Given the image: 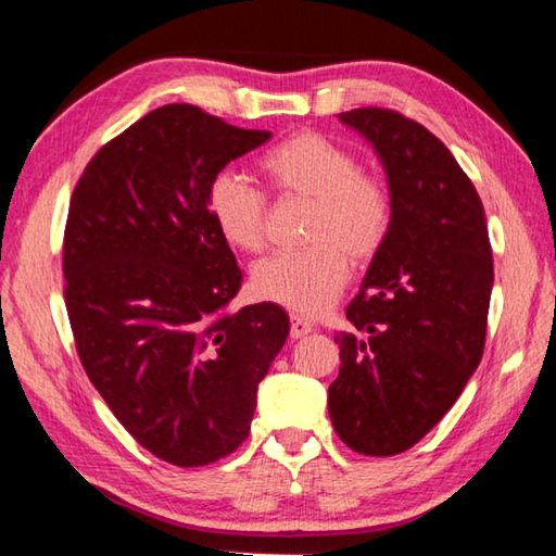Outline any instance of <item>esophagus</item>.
I'll return each instance as SVG.
<instances>
[{"mask_svg": "<svg viewBox=\"0 0 556 556\" xmlns=\"http://www.w3.org/2000/svg\"><path fill=\"white\" fill-rule=\"evenodd\" d=\"M314 331V324L306 321L304 316L291 314V338H304Z\"/></svg>", "mask_w": 556, "mask_h": 556, "instance_id": "1", "label": "esophagus"}]
</instances>
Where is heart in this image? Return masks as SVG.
Instances as JSON below:
<instances>
[{
    "label": "heart",
    "mask_w": 556,
    "mask_h": 556,
    "mask_svg": "<svg viewBox=\"0 0 556 556\" xmlns=\"http://www.w3.org/2000/svg\"><path fill=\"white\" fill-rule=\"evenodd\" d=\"M260 172L285 199L312 201L306 250L279 252L252 271V287L289 312L316 316L341 296L353 265H368L382 250L392 225V203L378 178L333 139L301 131L271 147ZM205 208L225 244L260 252L267 240V203L257 188L230 172L213 176Z\"/></svg>",
    "instance_id": "obj_1"
}]
</instances>
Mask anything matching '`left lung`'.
<instances>
[{
  "mask_svg": "<svg viewBox=\"0 0 556 556\" xmlns=\"http://www.w3.org/2000/svg\"><path fill=\"white\" fill-rule=\"evenodd\" d=\"M338 119L378 154L392 225L345 308L351 328L333 336L328 414L345 446L394 456L439 425L481 363L493 252L483 203L441 139L392 110Z\"/></svg>",
  "mask_w": 556,
  "mask_h": 556,
  "instance_id": "1",
  "label": "left lung"
}]
</instances>
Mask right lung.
<instances>
[{"label":"right lung","instance_id":"1","mask_svg":"<svg viewBox=\"0 0 556 556\" xmlns=\"http://www.w3.org/2000/svg\"><path fill=\"white\" fill-rule=\"evenodd\" d=\"M271 131L164 105L112 139L75 186L65 308L90 382L131 437L191 468L248 439L257 384L289 336L271 301L225 314L242 285L205 191Z\"/></svg>","mask_w":556,"mask_h":556}]
</instances>
